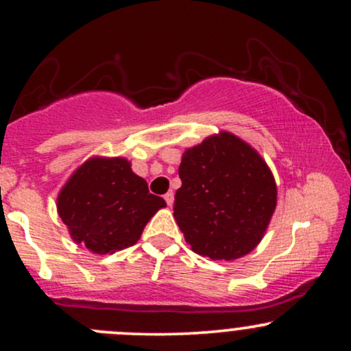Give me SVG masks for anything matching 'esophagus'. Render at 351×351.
Wrapping results in <instances>:
<instances>
[{"mask_svg":"<svg viewBox=\"0 0 351 351\" xmlns=\"http://www.w3.org/2000/svg\"><path fill=\"white\" fill-rule=\"evenodd\" d=\"M163 198H165V201H167V204H168V206H171V204H173V201H175V195H173L171 191H168L167 195L163 196Z\"/></svg>","mask_w":351,"mask_h":351,"instance_id":"1","label":"esophagus"}]
</instances>
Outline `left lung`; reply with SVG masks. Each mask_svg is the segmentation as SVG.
<instances>
[{"label": "left lung", "instance_id": "obj_1", "mask_svg": "<svg viewBox=\"0 0 351 351\" xmlns=\"http://www.w3.org/2000/svg\"><path fill=\"white\" fill-rule=\"evenodd\" d=\"M178 173L173 215L193 251L232 261L261 243L276 209L277 188L254 148L223 132L188 148Z\"/></svg>", "mask_w": 351, "mask_h": 351}]
</instances>
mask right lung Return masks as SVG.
I'll list each match as a JSON object with an SVG mask.
<instances>
[{
  "mask_svg": "<svg viewBox=\"0 0 351 351\" xmlns=\"http://www.w3.org/2000/svg\"><path fill=\"white\" fill-rule=\"evenodd\" d=\"M165 199L125 158H90L59 193L58 211L72 239L95 254L130 247Z\"/></svg>",
  "mask_w": 351,
  "mask_h": 351,
  "instance_id": "obj_1",
  "label": "right lung"
}]
</instances>
